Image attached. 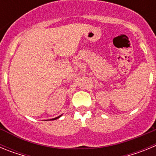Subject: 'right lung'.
<instances>
[{
	"label": "right lung",
	"mask_w": 156,
	"mask_h": 156,
	"mask_svg": "<svg viewBox=\"0 0 156 156\" xmlns=\"http://www.w3.org/2000/svg\"><path fill=\"white\" fill-rule=\"evenodd\" d=\"M60 116H61V115H59V116H58V117H56V118H55V119H51V120H54V119H58V118H59V117H60Z\"/></svg>",
	"instance_id": "1"
}]
</instances>
